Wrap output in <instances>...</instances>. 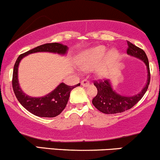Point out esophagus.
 Returning a JSON list of instances; mask_svg holds the SVG:
<instances>
[{"label": "esophagus", "instance_id": "esophagus-1", "mask_svg": "<svg viewBox=\"0 0 160 160\" xmlns=\"http://www.w3.org/2000/svg\"><path fill=\"white\" fill-rule=\"evenodd\" d=\"M81 85L83 86V87H87L89 86V82L88 80H83L81 81Z\"/></svg>", "mask_w": 160, "mask_h": 160}]
</instances>
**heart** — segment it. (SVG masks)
I'll return each instance as SVG.
<instances>
[{"mask_svg":"<svg viewBox=\"0 0 160 160\" xmlns=\"http://www.w3.org/2000/svg\"><path fill=\"white\" fill-rule=\"evenodd\" d=\"M106 47L103 45L94 47L85 50L77 58V62L82 69L89 71L99 64L106 53ZM119 53L115 49H111L107 52L102 62L97 68V73L100 77H104L108 73L111 68L116 63Z\"/></svg>","mask_w":160,"mask_h":160,"instance_id":"1","label":"heart"}]
</instances>
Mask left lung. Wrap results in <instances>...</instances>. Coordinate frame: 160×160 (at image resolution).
<instances>
[{"label":"left lung","instance_id":"obj_1","mask_svg":"<svg viewBox=\"0 0 160 160\" xmlns=\"http://www.w3.org/2000/svg\"><path fill=\"white\" fill-rule=\"evenodd\" d=\"M127 53L131 57L136 58L143 61L147 67V79L145 86L138 94L133 96H125L116 92L112 87L111 80H106L103 81H95L94 85L97 88V95L93 98L92 102L99 111L105 114H116L125 112L132 108L141 99L147 92L150 84V73L149 61L144 51L128 42Z\"/></svg>","mask_w":160,"mask_h":160}]
</instances>
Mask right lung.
<instances>
[{
    "instance_id": "1",
    "label": "right lung",
    "mask_w": 160,
    "mask_h": 160,
    "mask_svg": "<svg viewBox=\"0 0 160 160\" xmlns=\"http://www.w3.org/2000/svg\"><path fill=\"white\" fill-rule=\"evenodd\" d=\"M68 51V47L67 45L57 42L47 43L20 54L16 61L12 80L13 91L20 104L33 115L43 118H53L60 115L61 112L65 108L71 90L75 87H79L80 83L71 87L64 83H61L54 90L45 96L41 97H32L22 91L19 83L18 68L21 60L26 56L36 52H50L60 55H66Z\"/></svg>"
}]
</instances>
